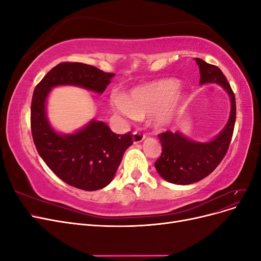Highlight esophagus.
Returning <instances> with one entry per match:
<instances>
[{"label":"esophagus","mask_w":261,"mask_h":261,"mask_svg":"<svg viewBox=\"0 0 261 261\" xmlns=\"http://www.w3.org/2000/svg\"><path fill=\"white\" fill-rule=\"evenodd\" d=\"M144 139H145L144 134H141L140 132H137V130L133 133V143L134 144H139Z\"/></svg>","instance_id":"34e87169"}]
</instances>
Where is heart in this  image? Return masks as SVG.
I'll list each match as a JSON object with an SVG mask.
<instances>
[{
  "instance_id": "obj_1",
  "label": "heart",
  "mask_w": 261,
  "mask_h": 261,
  "mask_svg": "<svg viewBox=\"0 0 261 261\" xmlns=\"http://www.w3.org/2000/svg\"><path fill=\"white\" fill-rule=\"evenodd\" d=\"M175 80H160L134 88L127 96L112 94L111 107L128 118L151 116L156 128H168L176 121L183 99Z\"/></svg>"
}]
</instances>
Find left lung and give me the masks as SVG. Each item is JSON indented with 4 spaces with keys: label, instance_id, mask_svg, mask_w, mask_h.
<instances>
[{
    "label": "left lung",
    "instance_id": "8db88e82",
    "mask_svg": "<svg viewBox=\"0 0 261 261\" xmlns=\"http://www.w3.org/2000/svg\"><path fill=\"white\" fill-rule=\"evenodd\" d=\"M195 60L199 66L200 85L215 83L223 87L231 100V112L222 132L207 143H197L179 132L160 134L162 153L154 162L155 170L165 180L177 185L196 183L218 167L230 146L236 118L235 96L223 73L201 59Z\"/></svg>",
    "mask_w": 261,
    "mask_h": 261
}]
</instances>
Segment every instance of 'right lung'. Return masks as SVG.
<instances>
[{"instance_id": "add662e5", "label": "right lung", "mask_w": 261, "mask_h": 261, "mask_svg": "<svg viewBox=\"0 0 261 261\" xmlns=\"http://www.w3.org/2000/svg\"><path fill=\"white\" fill-rule=\"evenodd\" d=\"M113 76L84 63L63 62L36 86L31 100V134L38 153L54 174L84 191L111 183L125 150L133 144L130 133L118 135L106 123L92 120L76 133L62 135L46 117V98L53 87L66 85L102 93Z\"/></svg>"}]
</instances>
